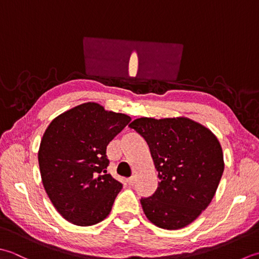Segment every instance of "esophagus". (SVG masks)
I'll list each match as a JSON object with an SVG mask.
<instances>
[{"mask_svg":"<svg viewBox=\"0 0 259 259\" xmlns=\"http://www.w3.org/2000/svg\"><path fill=\"white\" fill-rule=\"evenodd\" d=\"M127 183H128V186H134V183H135V179H134V177H131V178H128V179H127Z\"/></svg>","mask_w":259,"mask_h":259,"instance_id":"34e87169","label":"esophagus"}]
</instances>
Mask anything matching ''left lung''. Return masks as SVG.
<instances>
[{
    "label": "left lung",
    "mask_w": 259,
    "mask_h": 259,
    "mask_svg": "<svg viewBox=\"0 0 259 259\" xmlns=\"http://www.w3.org/2000/svg\"><path fill=\"white\" fill-rule=\"evenodd\" d=\"M130 127L149 144L161 180L153 196L141 199L146 218L167 230L191 224L211 202L224 173L218 139L187 117H142Z\"/></svg>",
    "instance_id": "1"
}]
</instances>
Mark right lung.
<instances>
[{
  "label": "right lung",
  "instance_id": "1",
  "mask_svg": "<svg viewBox=\"0 0 259 259\" xmlns=\"http://www.w3.org/2000/svg\"><path fill=\"white\" fill-rule=\"evenodd\" d=\"M130 122L127 115L85 103L47 127L38 153L42 184L67 221L93 226L109 214L123 184L107 173L106 149Z\"/></svg>",
  "mask_w": 259,
  "mask_h": 259
}]
</instances>
